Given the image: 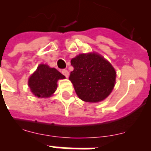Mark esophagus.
<instances>
[{"label":"esophagus","instance_id":"34e87169","mask_svg":"<svg viewBox=\"0 0 151 151\" xmlns=\"http://www.w3.org/2000/svg\"><path fill=\"white\" fill-rule=\"evenodd\" d=\"M62 73H63L66 78L69 77V72L68 70H62Z\"/></svg>","mask_w":151,"mask_h":151}]
</instances>
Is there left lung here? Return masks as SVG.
Instances as JSON below:
<instances>
[{"mask_svg":"<svg viewBox=\"0 0 151 151\" xmlns=\"http://www.w3.org/2000/svg\"><path fill=\"white\" fill-rule=\"evenodd\" d=\"M73 70L70 80L78 96L88 103L105 99L115 85L116 71L102 55L92 52L80 54L71 59Z\"/></svg>","mask_w":151,"mask_h":151,"instance_id":"1","label":"left lung"}]
</instances>
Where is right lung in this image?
<instances>
[{"label": "right lung", "mask_w": 151, "mask_h": 151, "mask_svg": "<svg viewBox=\"0 0 151 151\" xmlns=\"http://www.w3.org/2000/svg\"><path fill=\"white\" fill-rule=\"evenodd\" d=\"M64 78L65 76L56 69L51 68L46 64H40L37 70L29 77L28 85L35 96L48 98L55 92L58 80Z\"/></svg>", "instance_id": "right-lung-1"}]
</instances>
